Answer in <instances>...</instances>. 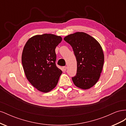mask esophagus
Masks as SVG:
<instances>
[{
	"label": "esophagus",
	"mask_w": 126,
	"mask_h": 126,
	"mask_svg": "<svg viewBox=\"0 0 126 126\" xmlns=\"http://www.w3.org/2000/svg\"><path fill=\"white\" fill-rule=\"evenodd\" d=\"M63 71H65L67 70V67L66 66H64L63 67Z\"/></svg>",
	"instance_id": "obj_1"
}]
</instances>
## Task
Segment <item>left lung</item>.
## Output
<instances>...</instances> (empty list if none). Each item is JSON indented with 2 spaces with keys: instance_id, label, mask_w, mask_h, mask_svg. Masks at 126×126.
Segmentation results:
<instances>
[{
  "instance_id": "8db88e82",
  "label": "left lung",
  "mask_w": 126,
  "mask_h": 126,
  "mask_svg": "<svg viewBox=\"0 0 126 126\" xmlns=\"http://www.w3.org/2000/svg\"><path fill=\"white\" fill-rule=\"evenodd\" d=\"M73 49L77 60V74L72 78L76 86L82 89L93 87L100 78L104 55L100 44L88 34L77 32L64 38Z\"/></svg>"
}]
</instances>
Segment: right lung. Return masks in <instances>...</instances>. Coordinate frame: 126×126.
Here are the masks:
<instances>
[{
  "label": "right lung",
  "instance_id": "obj_1",
  "mask_svg": "<svg viewBox=\"0 0 126 126\" xmlns=\"http://www.w3.org/2000/svg\"><path fill=\"white\" fill-rule=\"evenodd\" d=\"M62 40L60 36L45 33L31 37L24 47L21 62L26 78L41 92L54 89L62 74L55 63V49Z\"/></svg>",
  "mask_w": 126,
  "mask_h": 126
}]
</instances>
